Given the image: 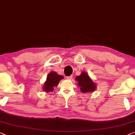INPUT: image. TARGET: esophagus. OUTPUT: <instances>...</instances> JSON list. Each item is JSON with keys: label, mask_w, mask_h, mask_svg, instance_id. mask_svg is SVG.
<instances>
[{"label": "esophagus", "mask_w": 135, "mask_h": 135, "mask_svg": "<svg viewBox=\"0 0 135 135\" xmlns=\"http://www.w3.org/2000/svg\"><path fill=\"white\" fill-rule=\"evenodd\" d=\"M72 77H72V75H71V76H69V77H66V79H67L68 80H70L72 79Z\"/></svg>", "instance_id": "34e87169"}]
</instances>
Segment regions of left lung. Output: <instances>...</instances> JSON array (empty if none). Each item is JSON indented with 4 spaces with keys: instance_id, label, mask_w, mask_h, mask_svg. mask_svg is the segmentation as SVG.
<instances>
[{
    "instance_id": "1",
    "label": "left lung",
    "mask_w": 135,
    "mask_h": 135,
    "mask_svg": "<svg viewBox=\"0 0 135 135\" xmlns=\"http://www.w3.org/2000/svg\"><path fill=\"white\" fill-rule=\"evenodd\" d=\"M75 80L77 81V85L83 93H91L97 88L96 84L86 72L83 71L80 75L77 76L75 77Z\"/></svg>"
}]
</instances>
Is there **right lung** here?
Listing matches in <instances>:
<instances>
[{"label":"right lung","mask_w":135,"mask_h":135,"mask_svg":"<svg viewBox=\"0 0 135 135\" xmlns=\"http://www.w3.org/2000/svg\"><path fill=\"white\" fill-rule=\"evenodd\" d=\"M63 79H64L63 76L58 75L56 72L52 71L50 72L47 77L46 81L42 86V89L47 93L53 92L54 88L57 86L60 81Z\"/></svg>","instance_id":"obj_1"}]
</instances>
